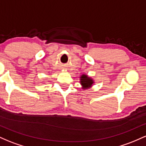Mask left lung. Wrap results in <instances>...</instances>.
<instances>
[{
	"label": "left lung",
	"instance_id": "left-lung-1",
	"mask_svg": "<svg viewBox=\"0 0 146 146\" xmlns=\"http://www.w3.org/2000/svg\"><path fill=\"white\" fill-rule=\"evenodd\" d=\"M80 83L82 86V88L84 90L88 89L94 85L95 81L93 78H90L86 74H82L80 77Z\"/></svg>",
	"mask_w": 146,
	"mask_h": 146
}]
</instances>
